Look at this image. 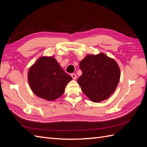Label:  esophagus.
<instances>
[{"label": "esophagus", "instance_id": "34e87169", "mask_svg": "<svg viewBox=\"0 0 147 147\" xmlns=\"http://www.w3.org/2000/svg\"><path fill=\"white\" fill-rule=\"evenodd\" d=\"M71 77H72V78L74 79V80H76L77 79V75H75V74H71Z\"/></svg>", "mask_w": 147, "mask_h": 147}]
</instances>
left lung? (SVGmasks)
Instances as JSON below:
<instances>
[{"instance_id":"8db88e82","label":"left lung","mask_w":147,"mask_h":147,"mask_svg":"<svg viewBox=\"0 0 147 147\" xmlns=\"http://www.w3.org/2000/svg\"><path fill=\"white\" fill-rule=\"evenodd\" d=\"M82 75L77 82L83 93L93 102L108 99L118 86L120 69L113 58L103 53L88 55L80 63Z\"/></svg>"}]
</instances>
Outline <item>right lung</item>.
<instances>
[{
    "mask_svg": "<svg viewBox=\"0 0 147 147\" xmlns=\"http://www.w3.org/2000/svg\"><path fill=\"white\" fill-rule=\"evenodd\" d=\"M29 86L40 98L54 101L63 94L72 78L67 74L53 56H41L30 67Z\"/></svg>",
    "mask_w": 147,
    "mask_h": 147,
    "instance_id": "1",
    "label": "right lung"
}]
</instances>
